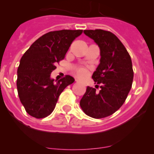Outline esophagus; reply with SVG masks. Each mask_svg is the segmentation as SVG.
<instances>
[{
	"label": "esophagus",
	"mask_w": 154,
	"mask_h": 154,
	"mask_svg": "<svg viewBox=\"0 0 154 154\" xmlns=\"http://www.w3.org/2000/svg\"><path fill=\"white\" fill-rule=\"evenodd\" d=\"M75 81L77 82V83H78V82H79V80H77V79H76V80H75Z\"/></svg>",
	"instance_id": "1"
}]
</instances>
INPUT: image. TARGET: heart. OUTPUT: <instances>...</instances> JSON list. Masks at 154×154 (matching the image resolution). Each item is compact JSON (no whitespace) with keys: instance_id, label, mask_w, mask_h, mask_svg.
Wrapping results in <instances>:
<instances>
[{"instance_id":"heart-1","label":"heart","mask_w":154,"mask_h":154,"mask_svg":"<svg viewBox=\"0 0 154 154\" xmlns=\"http://www.w3.org/2000/svg\"><path fill=\"white\" fill-rule=\"evenodd\" d=\"M74 72H75L76 75L79 77H84L86 75L88 71L87 68L84 67H78L74 68Z\"/></svg>"}]
</instances>
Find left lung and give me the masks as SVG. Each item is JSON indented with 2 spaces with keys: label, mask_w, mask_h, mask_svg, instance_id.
I'll return each instance as SVG.
<instances>
[{
  "label": "left lung",
  "mask_w": 154,
  "mask_h": 154,
  "mask_svg": "<svg viewBox=\"0 0 154 154\" xmlns=\"http://www.w3.org/2000/svg\"><path fill=\"white\" fill-rule=\"evenodd\" d=\"M100 50V64L92 79L100 91L87 86L80 105L87 116L103 119L116 112L123 105L131 89L133 70L131 57L117 36L103 29H85Z\"/></svg>",
  "instance_id": "left-lung-1"
}]
</instances>
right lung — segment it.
Here are the masks:
<instances>
[{"mask_svg":"<svg viewBox=\"0 0 154 154\" xmlns=\"http://www.w3.org/2000/svg\"><path fill=\"white\" fill-rule=\"evenodd\" d=\"M82 32V29L51 31L34 42L22 56L17 71V90L29 116L43 119L51 115L60 94L74 83V79L69 75L55 83L51 74Z\"/></svg>","mask_w":154,"mask_h":154,"instance_id":"1","label":"right lung"}]
</instances>
